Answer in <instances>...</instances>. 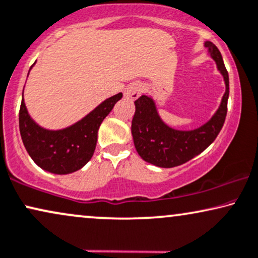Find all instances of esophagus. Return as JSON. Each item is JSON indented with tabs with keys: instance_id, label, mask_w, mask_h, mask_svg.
Here are the masks:
<instances>
[{
	"instance_id": "34e87169",
	"label": "esophagus",
	"mask_w": 258,
	"mask_h": 258,
	"mask_svg": "<svg viewBox=\"0 0 258 258\" xmlns=\"http://www.w3.org/2000/svg\"><path fill=\"white\" fill-rule=\"evenodd\" d=\"M143 93V86L140 83H131L128 87L125 89L123 95L130 100H137L142 95Z\"/></svg>"
}]
</instances>
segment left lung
Returning <instances> with one entry per match:
<instances>
[{
	"label": "left lung",
	"instance_id": "8db88e82",
	"mask_svg": "<svg viewBox=\"0 0 258 258\" xmlns=\"http://www.w3.org/2000/svg\"><path fill=\"white\" fill-rule=\"evenodd\" d=\"M205 47L217 63L226 86L219 108L205 125L191 131L171 128L159 118L151 97L142 95L135 101L136 113L131 130L136 150L145 162L156 167L174 168L194 158L214 142L224 125L229 100V74L216 45L206 41Z\"/></svg>",
	"mask_w": 258,
	"mask_h": 258
}]
</instances>
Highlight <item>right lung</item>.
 Wrapping results in <instances>:
<instances>
[{"label":"right lung","instance_id":"right-lung-1","mask_svg":"<svg viewBox=\"0 0 258 258\" xmlns=\"http://www.w3.org/2000/svg\"><path fill=\"white\" fill-rule=\"evenodd\" d=\"M121 97V93L116 94L74 125L51 131L42 128L29 116L22 91L19 127L28 155L35 164L52 174L65 175L80 170L93 157L101 122Z\"/></svg>","mask_w":258,"mask_h":258}]
</instances>
